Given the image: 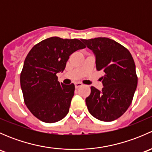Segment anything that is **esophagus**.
Returning <instances> with one entry per match:
<instances>
[{
  "label": "esophagus",
  "instance_id": "34e87169",
  "mask_svg": "<svg viewBox=\"0 0 152 152\" xmlns=\"http://www.w3.org/2000/svg\"><path fill=\"white\" fill-rule=\"evenodd\" d=\"M82 85H82V83H80V82H77V83L75 84V87H76V89H78V88H79V87H82Z\"/></svg>",
  "mask_w": 152,
  "mask_h": 152
}]
</instances>
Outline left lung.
I'll list each match as a JSON object with an SVG mask.
<instances>
[{
	"instance_id": "8db88e82",
	"label": "left lung",
	"mask_w": 152,
	"mask_h": 152,
	"mask_svg": "<svg viewBox=\"0 0 152 152\" xmlns=\"http://www.w3.org/2000/svg\"><path fill=\"white\" fill-rule=\"evenodd\" d=\"M96 55L97 70L105 73L102 91L92 86L85 99L90 114L102 121H113L129 108L137 85L135 64L126 48L107 37L84 39Z\"/></svg>"
}]
</instances>
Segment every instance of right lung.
I'll use <instances>...</instances> for the list:
<instances>
[{
  "label": "right lung",
  "mask_w": 152,
  "mask_h": 152,
  "mask_svg": "<svg viewBox=\"0 0 152 152\" xmlns=\"http://www.w3.org/2000/svg\"><path fill=\"white\" fill-rule=\"evenodd\" d=\"M85 47L79 39L53 37L28 52L20 73V86L24 102L37 118L55 123L67 115L75 86L60 83L56 73L65 70L71 53Z\"/></svg>",
  "instance_id": "1"
}]
</instances>
